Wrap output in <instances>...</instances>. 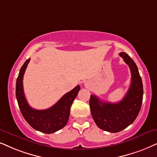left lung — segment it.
Segmentation results:
<instances>
[{"label":"left lung","mask_w":157,"mask_h":157,"mask_svg":"<svg viewBox=\"0 0 157 157\" xmlns=\"http://www.w3.org/2000/svg\"><path fill=\"white\" fill-rule=\"evenodd\" d=\"M131 72V83L125 96L117 103L104 102L90 95V107L93 120L99 128L110 132H118L134 122L141 108L144 88L136 63L124 52L120 54Z\"/></svg>","instance_id":"obj_1"}]
</instances>
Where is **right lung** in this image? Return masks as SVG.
<instances>
[{"mask_svg": "<svg viewBox=\"0 0 157 157\" xmlns=\"http://www.w3.org/2000/svg\"><path fill=\"white\" fill-rule=\"evenodd\" d=\"M30 59L24 63L16 83V97L19 109L27 123L37 131L50 134L62 129L68 122L70 107L80 90L77 85L64 95L56 104L49 109L37 110L29 106L23 89V77Z\"/></svg>", "mask_w": 157, "mask_h": 157, "instance_id": "add662e5", "label": "right lung"}]
</instances>
